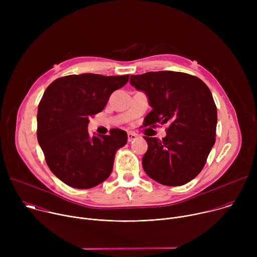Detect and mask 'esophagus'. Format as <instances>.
Masks as SVG:
<instances>
[{
  "label": "esophagus",
  "instance_id": "esophagus-1",
  "mask_svg": "<svg viewBox=\"0 0 257 257\" xmlns=\"http://www.w3.org/2000/svg\"><path fill=\"white\" fill-rule=\"evenodd\" d=\"M127 135H128V141H129V142H131V141H133V140L136 139V134H134V133H132V132H129Z\"/></svg>",
  "mask_w": 257,
  "mask_h": 257
}]
</instances>
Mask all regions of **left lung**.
I'll list each match as a JSON object with an SVG mask.
<instances>
[{"label":"left lung","instance_id":"left-lung-1","mask_svg":"<svg viewBox=\"0 0 257 257\" xmlns=\"http://www.w3.org/2000/svg\"><path fill=\"white\" fill-rule=\"evenodd\" d=\"M130 83L152 106L144 126H169L163 140L143 137L149 145L144 172L166 186L186 184L201 172L215 142L217 113L209 88L195 76L174 71L131 75Z\"/></svg>","mask_w":257,"mask_h":257}]
</instances>
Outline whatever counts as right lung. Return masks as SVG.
Listing matches in <instances>:
<instances>
[{
    "instance_id": "right-lung-1",
    "label": "right lung",
    "mask_w": 257,
    "mask_h": 257,
    "mask_svg": "<svg viewBox=\"0 0 257 257\" xmlns=\"http://www.w3.org/2000/svg\"><path fill=\"white\" fill-rule=\"evenodd\" d=\"M128 79L85 73L58 78L46 89L38 109V140L50 170L68 186L92 188L111 175L127 133L112 129L91 137L87 126Z\"/></svg>"
}]
</instances>
